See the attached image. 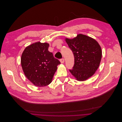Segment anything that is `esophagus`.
I'll list each match as a JSON object with an SVG mask.
<instances>
[{
    "label": "esophagus",
    "mask_w": 122,
    "mask_h": 122,
    "mask_svg": "<svg viewBox=\"0 0 122 122\" xmlns=\"http://www.w3.org/2000/svg\"><path fill=\"white\" fill-rule=\"evenodd\" d=\"M60 62H61V63H63L64 62V59L63 58L61 59L60 60Z\"/></svg>",
    "instance_id": "esophagus-1"
}]
</instances>
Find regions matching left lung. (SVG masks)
Listing matches in <instances>:
<instances>
[{"mask_svg": "<svg viewBox=\"0 0 122 122\" xmlns=\"http://www.w3.org/2000/svg\"><path fill=\"white\" fill-rule=\"evenodd\" d=\"M73 52L75 64L69 70L77 80L83 81L92 76L100 66L102 57L101 46L96 40L82 34L72 39L65 38Z\"/></svg>", "mask_w": 122, "mask_h": 122, "instance_id": "8db88e82", "label": "left lung"}]
</instances>
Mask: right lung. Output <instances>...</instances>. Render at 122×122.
<instances>
[{
	"label": "right lung",
	"mask_w": 122,
	"mask_h": 122,
	"mask_svg": "<svg viewBox=\"0 0 122 122\" xmlns=\"http://www.w3.org/2000/svg\"><path fill=\"white\" fill-rule=\"evenodd\" d=\"M49 44L36 42L27 46L21 57V65L27 78L35 86L43 87L52 82L60 61L48 51Z\"/></svg>",
	"instance_id": "1"
}]
</instances>
